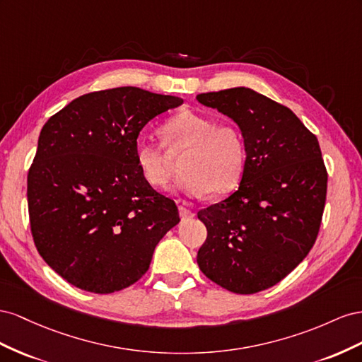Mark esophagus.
<instances>
[{"instance_id": "obj_1", "label": "esophagus", "mask_w": 362, "mask_h": 362, "mask_svg": "<svg viewBox=\"0 0 362 362\" xmlns=\"http://www.w3.org/2000/svg\"><path fill=\"white\" fill-rule=\"evenodd\" d=\"M179 215H180L182 220H189L194 216V212L188 208H185V206H179Z\"/></svg>"}]
</instances>
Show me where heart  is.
Here are the masks:
<instances>
[{
  "label": "heart",
  "instance_id": "obj_1",
  "mask_svg": "<svg viewBox=\"0 0 362 362\" xmlns=\"http://www.w3.org/2000/svg\"><path fill=\"white\" fill-rule=\"evenodd\" d=\"M162 138L170 151H183V171L175 187L191 197L209 192L214 197L232 192L243 177L245 142L241 130L229 122L194 110L175 113L162 126ZM135 158L141 175L154 188L168 187L175 167L163 144L139 139Z\"/></svg>",
  "mask_w": 362,
  "mask_h": 362
}]
</instances>
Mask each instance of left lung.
I'll return each instance as SVG.
<instances>
[{
	"mask_svg": "<svg viewBox=\"0 0 362 362\" xmlns=\"http://www.w3.org/2000/svg\"><path fill=\"white\" fill-rule=\"evenodd\" d=\"M197 100L238 124L247 154L238 191L197 214L208 229L197 264L232 293L264 291L290 274L317 240L327 189L322 150L290 109L253 89Z\"/></svg>",
	"mask_w": 362,
	"mask_h": 362,
	"instance_id": "left-lung-1",
	"label": "left lung"
}]
</instances>
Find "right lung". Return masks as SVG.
<instances>
[{
  "instance_id": "add662e5",
  "label": "right lung",
  "mask_w": 362,
  "mask_h": 362,
  "mask_svg": "<svg viewBox=\"0 0 362 362\" xmlns=\"http://www.w3.org/2000/svg\"><path fill=\"white\" fill-rule=\"evenodd\" d=\"M182 98L133 86L72 100L40 130L27 177L39 255L66 282L95 294L121 291L148 270L154 247L180 221L135 158L139 132Z\"/></svg>"
}]
</instances>
